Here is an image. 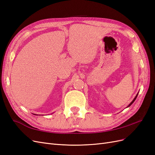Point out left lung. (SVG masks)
<instances>
[{"label":"left lung","mask_w":155,"mask_h":155,"mask_svg":"<svg viewBox=\"0 0 155 155\" xmlns=\"http://www.w3.org/2000/svg\"><path fill=\"white\" fill-rule=\"evenodd\" d=\"M138 94H137V96H135V97H134V100H133V101H131V102H130V104H129V105H128V106H127V107H130V105H132V104H133V103H134V101H135V100H136V99H137V96H138Z\"/></svg>","instance_id":"left-lung-1"}]
</instances>
